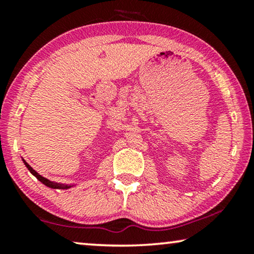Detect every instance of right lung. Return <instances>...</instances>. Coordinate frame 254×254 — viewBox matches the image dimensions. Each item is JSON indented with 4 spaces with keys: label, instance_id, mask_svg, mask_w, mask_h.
I'll return each instance as SVG.
<instances>
[{
    "label": "right lung",
    "instance_id": "obj_1",
    "mask_svg": "<svg viewBox=\"0 0 254 254\" xmlns=\"http://www.w3.org/2000/svg\"><path fill=\"white\" fill-rule=\"evenodd\" d=\"M24 161V159H23ZM24 164L26 165V168L29 169V171L32 173V175L36 177V178L39 180V182H41L44 184V185H46L47 187H51V189H62V190H64V189H69V187H71V186H68V185H60V184H57V183H53V182H51V180H48V179H46V178H44L43 176H40L39 173H37L36 171H34V170L31 168V166L27 164V163L24 161Z\"/></svg>",
    "mask_w": 254,
    "mask_h": 254
}]
</instances>
